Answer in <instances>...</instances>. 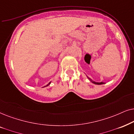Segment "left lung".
I'll list each match as a JSON object with an SVG mask.
<instances>
[{
  "mask_svg": "<svg viewBox=\"0 0 134 134\" xmlns=\"http://www.w3.org/2000/svg\"><path fill=\"white\" fill-rule=\"evenodd\" d=\"M86 76H87V78H88V79L90 80V81H91L92 83L95 84V85H103V84H105L104 82H103V81H101V82H96V81H94V80H92L91 79V78H90V77H89V76H88L87 75H86Z\"/></svg>",
  "mask_w": 134,
  "mask_h": 134,
  "instance_id": "left-lung-1",
  "label": "left lung"
}]
</instances>
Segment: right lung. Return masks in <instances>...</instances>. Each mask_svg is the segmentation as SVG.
Listing matches in <instances>:
<instances>
[{
	"label": "right lung",
	"instance_id": "1",
	"mask_svg": "<svg viewBox=\"0 0 134 134\" xmlns=\"http://www.w3.org/2000/svg\"><path fill=\"white\" fill-rule=\"evenodd\" d=\"M51 81H50V82H49V83H48V84H47V85H46V86H43V88H44V87H46V86H49V85H50V84H51Z\"/></svg>",
	"mask_w": 134,
	"mask_h": 134
}]
</instances>
